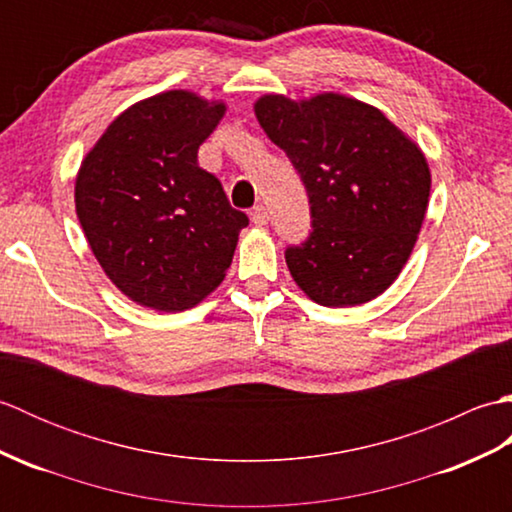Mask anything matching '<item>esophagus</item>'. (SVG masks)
<instances>
[{
    "label": "esophagus",
    "mask_w": 512,
    "mask_h": 512,
    "mask_svg": "<svg viewBox=\"0 0 512 512\" xmlns=\"http://www.w3.org/2000/svg\"><path fill=\"white\" fill-rule=\"evenodd\" d=\"M250 220H253V224L255 226H266L268 224V220H270V215H268V209L264 204H257L253 211H250Z\"/></svg>",
    "instance_id": "34e87169"
}]
</instances>
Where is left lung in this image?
Instances as JSON below:
<instances>
[{"mask_svg":"<svg viewBox=\"0 0 512 512\" xmlns=\"http://www.w3.org/2000/svg\"><path fill=\"white\" fill-rule=\"evenodd\" d=\"M255 114L308 191L312 231L286 248L292 279L328 308L376 299L418 239L431 191L427 158L383 112L341 94L299 103L268 94Z\"/></svg>","mask_w":512,"mask_h":512,"instance_id":"obj_1","label":"left lung"}]
</instances>
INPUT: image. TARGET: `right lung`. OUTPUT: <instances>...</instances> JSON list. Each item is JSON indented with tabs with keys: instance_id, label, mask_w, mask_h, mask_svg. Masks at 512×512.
<instances>
[{
	"instance_id": "1",
	"label": "right lung",
	"mask_w": 512,
	"mask_h": 512,
	"mask_svg": "<svg viewBox=\"0 0 512 512\" xmlns=\"http://www.w3.org/2000/svg\"><path fill=\"white\" fill-rule=\"evenodd\" d=\"M184 90L129 107L105 129L76 176V215L94 257L140 306L182 312L222 284L246 213L198 165L224 116Z\"/></svg>"
}]
</instances>
